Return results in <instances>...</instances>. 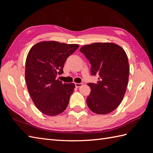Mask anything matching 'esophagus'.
I'll use <instances>...</instances> for the list:
<instances>
[{"mask_svg": "<svg viewBox=\"0 0 153 153\" xmlns=\"http://www.w3.org/2000/svg\"><path fill=\"white\" fill-rule=\"evenodd\" d=\"M83 85V83H75V85H76V87H81Z\"/></svg>", "mask_w": 153, "mask_h": 153, "instance_id": "esophagus-1", "label": "esophagus"}]
</instances>
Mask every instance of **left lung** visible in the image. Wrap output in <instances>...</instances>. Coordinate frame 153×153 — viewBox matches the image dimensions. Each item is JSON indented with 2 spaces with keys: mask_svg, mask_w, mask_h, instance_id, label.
<instances>
[{
  "mask_svg": "<svg viewBox=\"0 0 153 153\" xmlns=\"http://www.w3.org/2000/svg\"><path fill=\"white\" fill-rule=\"evenodd\" d=\"M91 65V74L98 76L97 83H89L87 98L89 109L97 114H107L122 101L128 83L129 66L126 52L111 43H95L80 48Z\"/></svg>",
  "mask_w": 153,
  "mask_h": 153,
  "instance_id": "8db88e82",
  "label": "left lung"
}]
</instances>
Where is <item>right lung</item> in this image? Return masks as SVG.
<instances>
[{"label":"right lung","mask_w":153,"mask_h":153,"mask_svg":"<svg viewBox=\"0 0 153 153\" xmlns=\"http://www.w3.org/2000/svg\"><path fill=\"white\" fill-rule=\"evenodd\" d=\"M78 47L77 44L42 41L29 52L25 82L35 105L44 114L56 116L67 108L75 84L62 83L56 77L63 73L67 58Z\"/></svg>","instance_id":"1"}]
</instances>
